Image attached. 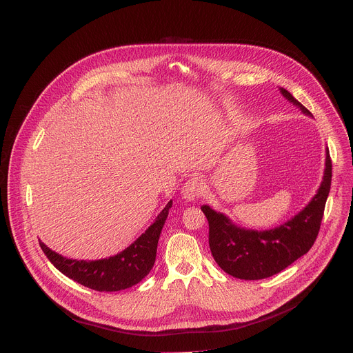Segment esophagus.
Returning <instances> with one entry per match:
<instances>
[{
    "label": "esophagus",
    "mask_w": 353,
    "mask_h": 353,
    "mask_svg": "<svg viewBox=\"0 0 353 353\" xmlns=\"http://www.w3.org/2000/svg\"><path fill=\"white\" fill-rule=\"evenodd\" d=\"M203 192V183L198 177H191L187 180L181 188V195L187 201H195Z\"/></svg>",
    "instance_id": "esophagus-1"
}]
</instances>
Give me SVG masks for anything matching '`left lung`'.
I'll return each mask as SVG.
<instances>
[{"label":"left lung","mask_w":353,"mask_h":353,"mask_svg":"<svg viewBox=\"0 0 353 353\" xmlns=\"http://www.w3.org/2000/svg\"><path fill=\"white\" fill-rule=\"evenodd\" d=\"M281 95L302 113L313 116L290 91ZM331 159L325 148V168L320 187L307 205L283 224L270 230H252L234 223L228 216L202 205L209 223V247L216 263L230 276L241 280H262L280 273L307 254L316 241L331 187Z\"/></svg>","instance_id":"1"}]
</instances>
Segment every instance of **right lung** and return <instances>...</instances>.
Returning a JSON list of instances; mask_svg holds the SVG:
<instances>
[{
    "mask_svg": "<svg viewBox=\"0 0 353 353\" xmlns=\"http://www.w3.org/2000/svg\"><path fill=\"white\" fill-rule=\"evenodd\" d=\"M173 201L158 214L157 220L126 250L98 261H77L65 258L50 250L44 243L40 247L48 261L66 277L99 292L122 291L140 283L152 269L157 258L161 231L168 219Z\"/></svg>",
    "mask_w": 353,
    "mask_h": 353,
    "instance_id": "right-lung-1",
    "label": "right lung"
}]
</instances>
